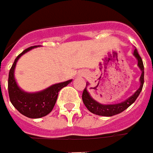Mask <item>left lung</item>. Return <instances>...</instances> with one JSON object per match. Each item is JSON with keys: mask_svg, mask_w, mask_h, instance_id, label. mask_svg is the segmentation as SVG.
<instances>
[{"mask_svg": "<svg viewBox=\"0 0 153 153\" xmlns=\"http://www.w3.org/2000/svg\"><path fill=\"white\" fill-rule=\"evenodd\" d=\"M133 55L137 60V65L141 71L139 88L137 89L135 93H133L131 97H129L123 102L114 103V104H103V103H98V101H96L94 98H92V96L90 95V93H88V91L87 89L88 86L89 85L88 82H87V86L82 93V101H83L85 106L87 107V108L90 112L93 113L94 114H97V115H100V116L109 117V116H113V115H115V114L123 112L136 101V98H138L139 94L142 90V87L144 84V65H143V62H142L141 56L139 55L138 51L136 48L134 49Z\"/></svg>", "mask_w": 153, "mask_h": 153, "instance_id": "1", "label": "left lung"}]
</instances>
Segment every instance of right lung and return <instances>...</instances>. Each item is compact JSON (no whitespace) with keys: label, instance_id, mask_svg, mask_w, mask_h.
I'll return each mask as SVG.
<instances>
[{"label":"right lung","instance_id":"obj_1","mask_svg":"<svg viewBox=\"0 0 153 153\" xmlns=\"http://www.w3.org/2000/svg\"><path fill=\"white\" fill-rule=\"evenodd\" d=\"M39 46H32L23 50L14 60L8 77V93L11 103L22 114L31 119H38L49 114L55 106L60 89L66 87L72 81L71 79L66 82L53 84L47 88L35 93L25 92L17 85L14 75L17 60L29 50Z\"/></svg>","mask_w":153,"mask_h":153}]
</instances>
